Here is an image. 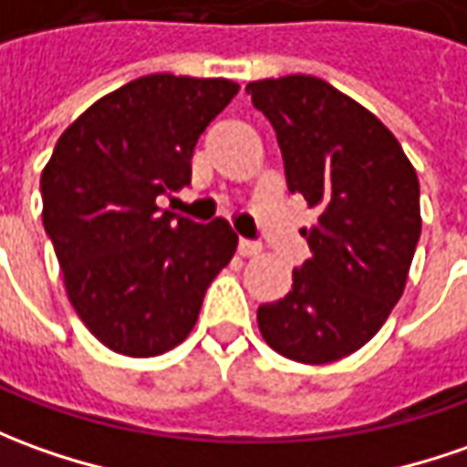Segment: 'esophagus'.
Returning <instances> with one entry per match:
<instances>
[{
  "instance_id": "34e87169",
  "label": "esophagus",
  "mask_w": 467,
  "mask_h": 467,
  "mask_svg": "<svg viewBox=\"0 0 467 467\" xmlns=\"http://www.w3.org/2000/svg\"><path fill=\"white\" fill-rule=\"evenodd\" d=\"M237 250H240V255H258L260 243H255V240H247V237H240Z\"/></svg>"
}]
</instances>
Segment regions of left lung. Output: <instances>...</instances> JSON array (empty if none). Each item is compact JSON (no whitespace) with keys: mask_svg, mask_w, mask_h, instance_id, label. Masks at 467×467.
<instances>
[{"mask_svg":"<svg viewBox=\"0 0 467 467\" xmlns=\"http://www.w3.org/2000/svg\"><path fill=\"white\" fill-rule=\"evenodd\" d=\"M275 130L288 192L317 209L312 255L294 268L284 299L258 306L275 353L332 363L363 348L407 286L420 243V181L379 117L314 76L247 84Z\"/></svg>","mask_w":467,"mask_h":467,"instance_id":"1","label":"left lung"}]
</instances>
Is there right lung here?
<instances>
[{"mask_svg":"<svg viewBox=\"0 0 467 467\" xmlns=\"http://www.w3.org/2000/svg\"><path fill=\"white\" fill-rule=\"evenodd\" d=\"M227 78L153 74L91 104L40 176L43 224L68 299L114 353L153 358L196 325L237 234L163 212L161 193L192 183L199 135L233 101Z\"/></svg>","mask_w":467,"mask_h":467,"instance_id":"obj_1","label":"right lung"}]
</instances>
